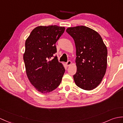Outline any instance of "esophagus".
<instances>
[{
    "instance_id": "obj_1",
    "label": "esophagus",
    "mask_w": 123,
    "mask_h": 123,
    "mask_svg": "<svg viewBox=\"0 0 123 123\" xmlns=\"http://www.w3.org/2000/svg\"><path fill=\"white\" fill-rule=\"evenodd\" d=\"M71 63H72V62H71V61H68L67 63H66V64H67V65L68 67H69L70 65L71 64Z\"/></svg>"
}]
</instances>
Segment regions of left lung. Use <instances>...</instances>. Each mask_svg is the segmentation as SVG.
<instances>
[{"label": "left lung", "instance_id": "8db88e82", "mask_svg": "<svg viewBox=\"0 0 123 123\" xmlns=\"http://www.w3.org/2000/svg\"><path fill=\"white\" fill-rule=\"evenodd\" d=\"M67 32L76 47V85L84 90H92L101 83L107 68V49L101 36L91 28L81 25L69 27Z\"/></svg>", "mask_w": 123, "mask_h": 123}]
</instances>
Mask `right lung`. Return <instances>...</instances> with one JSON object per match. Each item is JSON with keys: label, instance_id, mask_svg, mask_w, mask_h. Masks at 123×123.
<instances>
[{"label": "right lung", "instance_id": "add662e5", "mask_svg": "<svg viewBox=\"0 0 123 123\" xmlns=\"http://www.w3.org/2000/svg\"><path fill=\"white\" fill-rule=\"evenodd\" d=\"M65 30L58 25L35 28L25 42L24 60L27 75L37 91L52 92L60 84L65 68L58 61L55 43ZM54 57L52 60L50 59Z\"/></svg>", "mask_w": 123, "mask_h": 123}]
</instances>
